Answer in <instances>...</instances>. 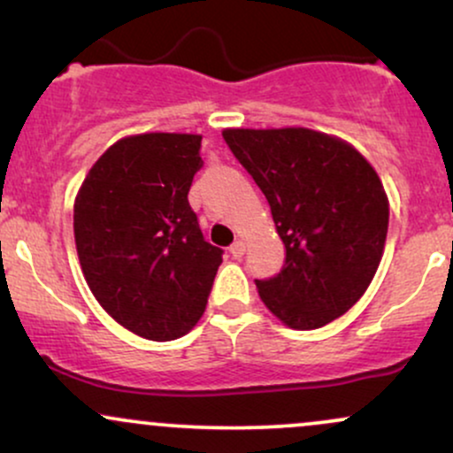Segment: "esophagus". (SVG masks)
I'll list each match as a JSON object with an SVG mask.
<instances>
[{
	"label": "esophagus",
	"instance_id": "obj_1",
	"mask_svg": "<svg viewBox=\"0 0 453 453\" xmlns=\"http://www.w3.org/2000/svg\"><path fill=\"white\" fill-rule=\"evenodd\" d=\"M230 253H232V257H236V259H241L242 256H244V242L242 241H236L230 247Z\"/></svg>",
	"mask_w": 453,
	"mask_h": 453
}]
</instances>
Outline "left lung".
Returning a JSON list of instances; mask_svg holds the SVG:
<instances>
[{
  "label": "left lung",
  "mask_w": 453,
  "mask_h": 453,
  "mask_svg": "<svg viewBox=\"0 0 453 453\" xmlns=\"http://www.w3.org/2000/svg\"><path fill=\"white\" fill-rule=\"evenodd\" d=\"M223 140L266 196L285 264L256 279L270 313L315 330L351 309L375 277L389 206L372 165L345 140L306 127L226 129Z\"/></svg>",
  "instance_id": "1"
}]
</instances>
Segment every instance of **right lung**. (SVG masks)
<instances>
[{"instance_id":"add662e5","label":"right lung","mask_w":453,"mask_h":453,"mask_svg":"<svg viewBox=\"0 0 453 453\" xmlns=\"http://www.w3.org/2000/svg\"><path fill=\"white\" fill-rule=\"evenodd\" d=\"M202 136L140 134L114 142L82 180L74 241L87 285L114 321L149 341L185 336L204 313L223 251L204 241L191 180Z\"/></svg>"}]
</instances>
